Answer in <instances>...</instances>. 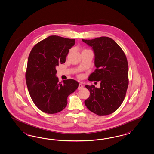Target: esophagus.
<instances>
[{
    "mask_svg": "<svg viewBox=\"0 0 154 154\" xmlns=\"http://www.w3.org/2000/svg\"><path fill=\"white\" fill-rule=\"evenodd\" d=\"M83 85L82 84H79V86H78V89L79 90H81V89H82L83 88Z\"/></svg>",
    "mask_w": 154,
    "mask_h": 154,
    "instance_id": "obj_1",
    "label": "esophagus"
}]
</instances>
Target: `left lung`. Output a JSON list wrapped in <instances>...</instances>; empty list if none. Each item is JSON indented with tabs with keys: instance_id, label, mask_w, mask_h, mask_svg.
I'll use <instances>...</instances> for the list:
<instances>
[{
	"instance_id": "8db88e82",
	"label": "left lung",
	"mask_w": 154,
	"mask_h": 154,
	"mask_svg": "<svg viewBox=\"0 0 154 154\" xmlns=\"http://www.w3.org/2000/svg\"><path fill=\"white\" fill-rule=\"evenodd\" d=\"M91 46L95 54L96 69L89 81L100 82V87L85 85L90 96L85 100L87 108L98 116L111 114L122 103L128 85V66L122 49L108 37L82 40Z\"/></svg>"
}]
</instances>
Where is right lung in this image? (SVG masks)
<instances>
[{"instance_id":"obj_1","label":"right lung","mask_w":154,"mask_h":154,"mask_svg":"<svg viewBox=\"0 0 154 154\" xmlns=\"http://www.w3.org/2000/svg\"><path fill=\"white\" fill-rule=\"evenodd\" d=\"M75 39L51 35L32 48L28 59L26 80L33 103L48 114L58 113L67 106V97L74 92L79 83L74 79L59 82L56 67L65 63Z\"/></svg>"}]
</instances>
